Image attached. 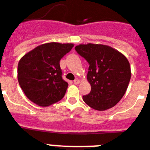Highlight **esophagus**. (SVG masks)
<instances>
[{"instance_id": "obj_1", "label": "esophagus", "mask_w": 150, "mask_h": 150, "mask_svg": "<svg viewBox=\"0 0 150 150\" xmlns=\"http://www.w3.org/2000/svg\"><path fill=\"white\" fill-rule=\"evenodd\" d=\"M74 83H75V85H79V84L80 83V80L78 79H75V80H74Z\"/></svg>"}]
</instances>
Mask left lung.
Here are the masks:
<instances>
[{
    "label": "left lung",
    "mask_w": 150,
    "mask_h": 150,
    "mask_svg": "<svg viewBox=\"0 0 150 150\" xmlns=\"http://www.w3.org/2000/svg\"><path fill=\"white\" fill-rule=\"evenodd\" d=\"M75 50L89 64L87 80L91 92L82 97L84 102L98 111L115 106L126 93L131 79L126 56L110 46L98 44H80Z\"/></svg>",
    "instance_id": "1"
}]
</instances>
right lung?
<instances>
[{"instance_id":"obj_1","label":"right lung","mask_w":150,"mask_h":150,"mask_svg":"<svg viewBox=\"0 0 150 150\" xmlns=\"http://www.w3.org/2000/svg\"><path fill=\"white\" fill-rule=\"evenodd\" d=\"M74 44L50 42L26 53L18 65V80L29 100L42 107L49 106L64 96L69 84L62 77L60 60Z\"/></svg>"}]
</instances>
